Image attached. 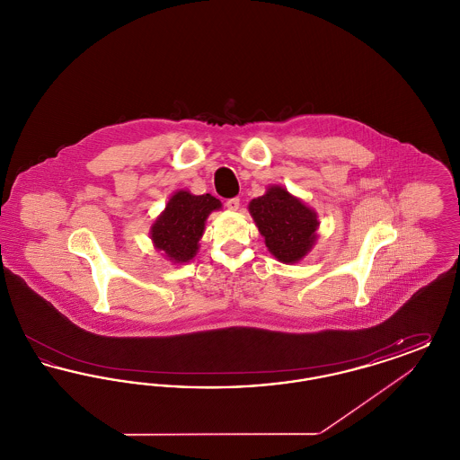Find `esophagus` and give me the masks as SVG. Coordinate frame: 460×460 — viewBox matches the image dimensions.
Here are the masks:
<instances>
[{
	"instance_id": "esophagus-1",
	"label": "esophagus",
	"mask_w": 460,
	"mask_h": 460,
	"mask_svg": "<svg viewBox=\"0 0 460 460\" xmlns=\"http://www.w3.org/2000/svg\"><path fill=\"white\" fill-rule=\"evenodd\" d=\"M226 207H227L229 210H238V208H240V198H229V199L226 201Z\"/></svg>"
}]
</instances>
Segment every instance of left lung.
Wrapping results in <instances>:
<instances>
[{
	"instance_id": "8db88e82",
	"label": "left lung",
	"mask_w": 460,
	"mask_h": 460,
	"mask_svg": "<svg viewBox=\"0 0 460 460\" xmlns=\"http://www.w3.org/2000/svg\"><path fill=\"white\" fill-rule=\"evenodd\" d=\"M250 214L278 261L298 262L310 252L319 226L317 216L285 188L272 186L263 197L252 199Z\"/></svg>"
}]
</instances>
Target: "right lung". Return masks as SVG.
Instances as JSON below:
<instances>
[{
    "mask_svg": "<svg viewBox=\"0 0 460 460\" xmlns=\"http://www.w3.org/2000/svg\"><path fill=\"white\" fill-rule=\"evenodd\" d=\"M219 208V199L208 193L195 197L188 191H177L152 227L155 246L162 250L169 261L177 263L191 261L197 255L205 220L212 210Z\"/></svg>",
    "mask_w": 460,
    "mask_h": 460,
    "instance_id": "1",
    "label": "right lung"
}]
</instances>
